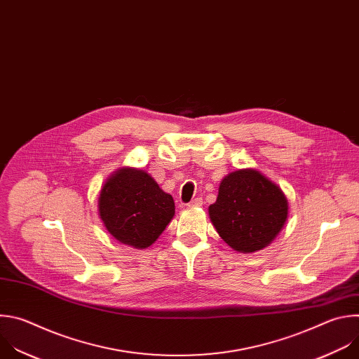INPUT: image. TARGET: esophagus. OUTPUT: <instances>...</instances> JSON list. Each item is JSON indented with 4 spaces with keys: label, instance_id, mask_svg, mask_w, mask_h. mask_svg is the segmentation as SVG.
<instances>
[{
    "label": "esophagus",
    "instance_id": "1",
    "mask_svg": "<svg viewBox=\"0 0 359 359\" xmlns=\"http://www.w3.org/2000/svg\"><path fill=\"white\" fill-rule=\"evenodd\" d=\"M202 203H203L202 198H195V199H192V201L188 203V206H191V208H196V206H202Z\"/></svg>",
    "mask_w": 359,
    "mask_h": 359
}]
</instances>
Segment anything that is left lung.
I'll return each instance as SVG.
<instances>
[{"label":"left lung","mask_w":359,"mask_h":359,"mask_svg":"<svg viewBox=\"0 0 359 359\" xmlns=\"http://www.w3.org/2000/svg\"><path fill=\"white\" fill-rule=\"evenodd\" d=\"M289 203L283 191L256 170L225 177L209 217L219 236L235 250L252 253L271 243L285 224Z\"/></svg>","instance_id":"left-lung-1"}]
</instances>
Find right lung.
<instances>
[{
  "label": "right lung",
  "mask_w": 359,
  "mask_h": 359,
  "mask_svg": "<svg viewBox=\"0 0 359 359\" xmlns=\"http://www.w3.org/2000/svg\"><path fill=\"white\" fill-rule=\"evenodd\" d=\"M99 213L106 229L117 241L144 249L170 224L175 203L147 172L124 168L104 184L99 196Z\"/></svg>",
  "instance_id": "right-lung-1"
}]
</instances>
